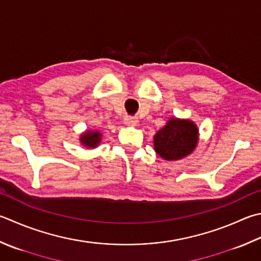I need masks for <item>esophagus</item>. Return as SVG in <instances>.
Returning a JSON list of instances; mask_svg holds the SVG:
<instances>
[{"mask_svg":"<svg viewBox=\"0 0 261 261\" xmlns=\"http://www.w3.org/2000/svg\"><path fill=\"white\" fill-rule=\"evenodd\" d=\"M125 122H126V125H128V126H136L139 120H137L136 117L127 116V117H125Z\"/></svg>","mask_w":261,"mask_h":261,"instance_id":"esophagus-1","label":"esophagus"}]
</instances>
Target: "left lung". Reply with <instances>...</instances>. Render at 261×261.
Returning a JSON list of instances; mask_svg holds the SVG:
<instances>
[{
  "mask_svg": "<svg viewBox=\"0 0 261 261\" xmlns=\"http://www.w3.org/2000/svg\"><path fill=\"white\" fill-rule=\"evenodd\" d=\"M199 129L190 119L171 118L153 137L154 150L165 160H179L194 151Z\"/></svg>",
  "mask_w": 261,
  "mask_h": 261,
  "instance_id": "1",
  "label": "left lung"
}]
</instances>
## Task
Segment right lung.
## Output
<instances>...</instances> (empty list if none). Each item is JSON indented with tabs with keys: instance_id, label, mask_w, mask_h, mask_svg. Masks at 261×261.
<instances>
[{
	"instance_id": "add662e5",
	"label": "right lung",
	"mask_w": 261,
	"mask_h": 261,
	"mask_svg": "<svg viewBox=\"0 0 261 261\" xmlns=\"http://www.w3.org/2000/svg\"><path fill=\"white\" fill-rule=\"evenodd\" d=\"M101 133L97 130H87L81 135V143L87 147H96L101 142Z\"/></svg>"
}]
</instances>
